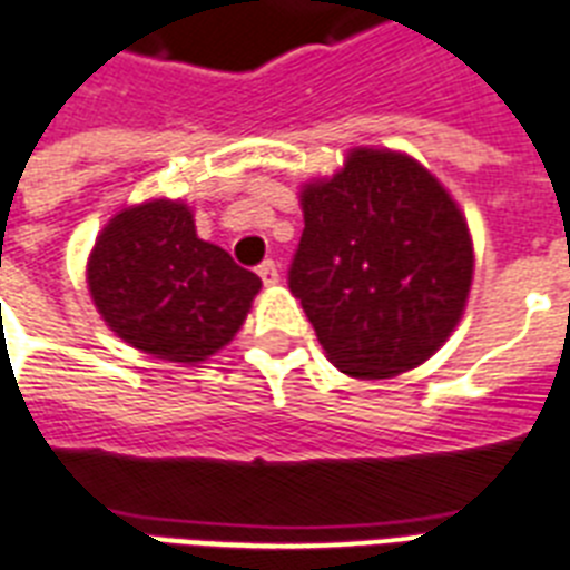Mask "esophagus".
<instances>
[{
	"mask_svg": "<svg viewBox=\"0 0 570 570\" xmlns=\"http://www.w3.org/2000/svg\"><path fill=\"white\" fill-rule=\"evenodd\" d=\"M258 276H262L264 285H276V282H279V267L267 258V262L258 264Z\"/></svg>",
	"mask_w": 570,
	"mask_h": 570,
	"instance_id": "esophagus-1",
	"label": "esophagus"
}]
</instances>
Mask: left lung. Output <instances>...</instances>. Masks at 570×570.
<instances>
[{"mask_svg":"<svg viewBox=\"0 0 570 570\" xmlns=\"http://www.w3.org/2000/svg\"><path fill=\"white\" fill-rule=\"evenodd\" d=\"M288 288L335 368L390 377L443 345L464 312L473 244L440 180L404 154L360 148L303 189Z\"/></svg>","mask_w":570,"mask_h":570,"instance_id":"obj_1","label":"left lung"}]
</instances>
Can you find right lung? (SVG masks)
I'll use <instances>...</instances> for the list:
<instances>
[{
    "label": "right lung",
    "mask_w": 570,
    "mask_h": 570,
    "mask_svg": "<svg viewBox=\"0 0 570 570\" xmlns=\"http://www.w3.org/2000/svg\"><path fill=\"white\" fill-rule=\"evenodd\" d=\"M88 288L125 342L171 363H198L232 342L262 279L198 240L187 207L160 198L106 225Z\"/></svg>",
    "instance_id": "obj_1"
}]
</instances>
